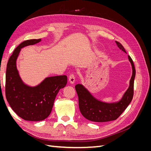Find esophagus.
<instances>
[{
  "label": "esophagus",
  "mask_w": 151,
  "mask_h": 151,
  "mask_svg": "<svg viewBox=\"0 0 151 151\" xmlns=\"http://www.w3.org/2000/svg\"><path fill=\"white\" fill-rule=\"evenodd\" d=\"M68 79H69V82L70 84H74L75 83V76L73 74H70L69 77H68Z\"/></svg>",
  "instance_id": "esophagus-1"
}]
</instances>
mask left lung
Masks as SVG:
<instances>
[{
	"label": "left lung",
	"mask_w": 151,
	"mask_h": 151,
	"mask_svg": "<svg viewBox=\"0 0 151 151\" xmlns=\"http://www.w3.org/2000/svg\"><path fill=\"white\" fill-rule=\"evenodd\" d=\"M118 47L127 53L122 45L116 41ZM132 67V75L129 88L118 101L106 103L94 98L85 87L81 84L75 88L79 98V106L82 115L86 119L95 122H106L115 120L129 106L134 96V84L135 77V68L133 60L128 55Z\"/></svg>",
	"instance_id": "1"
}]
</instances>
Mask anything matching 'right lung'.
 <instances>
[{
	"mask_svg": "<svg viewBox=\"0 0 151 151\" xmlns=\"http://www.w3.org/2000/svg\"><path fill=\"white\" fill-rule=\"evenodd\" d=\"M41 39L26 40L14 50L7 65L6 96L12 110L22 119L42 121L52 111L59 90L67 83L66 76L48 77L36 86L24 84L17 69L16 61L21 48L40 42Z\"/></svg>",
	"mask_w": 151,
	"mask_h": 151,
	"instance_id": "add662e5",
	"label": "right lung"
}]
</instances>
